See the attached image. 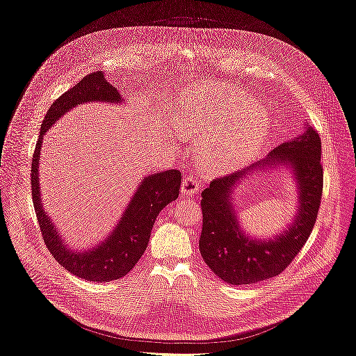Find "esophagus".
I'll return each mask as SVG.
<instances>
[{"label":"esophagus","instance_id":"34e87169","mask_svg":"<svg viewBox=\"0 0 356 356\" xmlns=\"http://www.w3.org/2000/svg\"><path fill=\"white\" fill-rule=\"evenodd\" d=\"M199 181L193 175H187L181 184V193L184 196H196L199 193Z\"/></svg>","mask_w":356,"mask_h":356}]
</instances>
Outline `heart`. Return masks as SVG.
<instances>
[{"label":"heart","instance_id":"1","mask_svg":"<svg viewBox=\"0 0 356 356\" xmlns=\"http://www.w3.org/2000/svg\"><path fill=\"white\" fill-rule=\"evenodd\" d=\"M190 136L202 141L199 156L208 170H229L251 156L263 141L268 117L246 93L225 86L197 90L182 106Z\"/></svg>","mask_w":356,"mask_h":356}]
</instances>
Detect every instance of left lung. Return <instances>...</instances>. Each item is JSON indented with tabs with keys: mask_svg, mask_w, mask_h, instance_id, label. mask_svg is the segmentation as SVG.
<instances>
[{
	"mask_svg": "<svg viewBox=\"0 0 356 356\" xmlns=\"http://www.w3.org/2000/svg\"><path fill=\"white\" fill-rule=\"evenodd\" d=\"M285 167L291 172L298 193V209L281 233L266 240L244 233L235 209L234 190L255 173ZM321 139L310 126L305 132L273 148L232 175L213 179L202 191L203 227L199 239L202 258L211 270L230 285H250L282 273L309 239L318 217L324 184Z\"/></svg>",
	"mask_w": 356,
	"mask_h": 356,
	"instance_id": "8db88e82",
	"label": "left lung"
}]
</instances>
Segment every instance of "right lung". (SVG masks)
I'll return each mask as SVG.
<instances>
[{"instance_id":"right-lung-1","label":"right lung","mask_w":356,"mask_h":356,"mask_svg":"<svg viewBox=\"0 0 356 356\" xmlns=\"http://www.w3.org/2000/svg\"><path fill=\"white\" fill-rule=\"evenodd\" d=\"M108 102L123 104V98L115 86L106 81L102 71H96L77 83L51 104L41 124L38 143L31 168L32 200L42 238L55 260L67 270L86 281L110 282L120 279L132 270L143 257L149 241L159 212L179 196L181 174L177 169L161 170L147 175L139 182L134 196L129 200L120 220L117 221L106 238L89 248H71L51 221L44 203L41 200L40 187V154L44 135L62 115H65L80 104Z\"/></svg>"}]
</instances>
